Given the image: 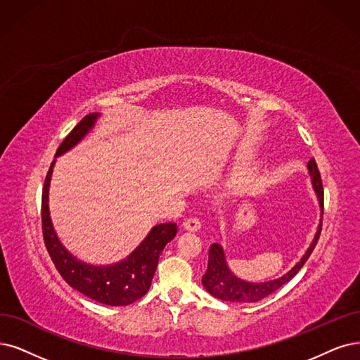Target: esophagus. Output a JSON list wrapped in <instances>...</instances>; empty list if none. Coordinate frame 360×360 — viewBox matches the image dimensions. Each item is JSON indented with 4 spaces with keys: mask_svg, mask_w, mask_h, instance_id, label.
<instances>
[{
    "mask_svg": "<svg viewBox=\"0 0 360 360\" xmlns=\"http://www.w3.org/2000/svg\"><path fill=\"white\" fill-rule=\"evenodd\" d=\"M200 227H202V222L198 218H188L184 222V229L188 231H197V230H200Z\"/></svg>",
    "mask_w": 360,
    "mask_h": 360,
    "instance_id": "esophagus-1",
    "label": "esophagus"
}]
</instances>
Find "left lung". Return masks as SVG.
I'll use <instances>...</instances> for the list:
<instances>
[{
	"instance_id": "8db88e82",
	"label": "left lung",
	"mask_w": 360,
	"mask_h": 360,
	"mask_svg": "<svg viewBox=\"0 0 360 360\" xmlns=\"http://www.w3.org/2000/svg\"><path fill=\"white\" fill-rule=\"evenodd\" d=\"M307 169L311 178V185L313 190L317 195L319 206H321V217L323 215V187H322V178H321V172L317 169V165L314 162V158H311L307 163ZM322 231V218L321 224H319L316 236L313 238L311 245L309 246L307 252L302 255L300 262L295 265L294 269L289 270L285 276L274 278V281L269 282H262V283H250L245 282L242 278L236 277L227 265V261H225L224 255V249L218 243H212L209 248V261H207V270L202 277V283L206 288L210 295H214L218 300L222 301H230V302H257L259 300H264L265 297L271 295L274 290H277L285 283H288L292 277H294L305 264L311 255L313 249L317 245L319 236H321Z\"/></svg>"
}]
</instances>
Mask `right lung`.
I'll use <instances>...</instances> for the list:
<instances>
[{"label": "right lung", "instance_id": "add662e5", "mask_svg": "<svg viewBox=\"0 0 360 360\" xmlns=\"http://www.w3.org/2000/svg\"><path fill=\"white\" fill-rule=\"evenodd\" d=\"M98 117V112L86 115L59 145L56 157L71 150L74 145L82 141L89 130L95 126ZM53 166H55V160L50 165L43 187L41 222L47 252L63 281L71 288L82 292L83 295L105 305H129L138 301L148 292L160 254L176 236V224L166 222L155 225L150 234L143 238L142 243L126 259L117 264L98 267V265L82 262L65 249L51 225L49 212V187Z\"/></svg>", "mask_w": 360, "mask_h": 360}]
</instances>
